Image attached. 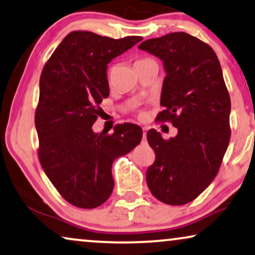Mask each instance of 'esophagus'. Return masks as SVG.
I'll use <instances>...</instances> for the list:
<instances>
[{
  "mask_svg": "<svg viewBox=\"0 0 255 255\" xmlns=\"http://www.w3.org/2000/svg\"><path fill=\"white\" fill-rule=\"evenodd\" d=\"M142 142H146V128L144 127L143 128V138H142Z\"/></svg>",
  "mask_w": 255,
  "mask_h": 255,
  "instance_id": "1",
  "label": "esophagus"
}]
</instances>
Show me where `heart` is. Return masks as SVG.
<instances>
[{
    "label": "heart",
    "mask_w": 255,
    "mask_h": 255,
    "mask_svg": "<svg viewBox=\"0 0 255 255\" xmlns=\"http://www.w3.org/2000/svg\"><path fill=\"white\" fill-rule=\"evenodd\" d=\"M143 60H148V59H143ZM143 60H138V61H143ZM138 61H137V62H138Z\"/></svg>",
    "instance_id": "heart-1"
}]
</instances>
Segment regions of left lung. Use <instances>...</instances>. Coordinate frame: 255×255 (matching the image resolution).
Masks as SVG:
<instances>
[{
    "mask_svg": "<svg viewBox=\"0 0 255 255\" xmlns=\"http://www.w3.org/2000/svg\"><path fill=\"white\" fill-rule=\"evenodd\" d=\"M139 49L163 61L158 121H171L178 134L164 139L146 134L156 160L146 184L156 199L171 206L191 202L211 184L230 141L231 102L214 49L185 32L143 41Z\"/></svg>",
    "mask_w": 255,
    "mask_h": 255,
    "instance_id": "left-lung-1",
    "label": "left lung"
}]
</instances>
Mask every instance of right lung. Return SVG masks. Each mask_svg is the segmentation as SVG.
<instances>
[{
  "instance_id": "add662e5",
  "label": "right lung",
  "mask_w": 255,
  "mask_h": 255,
  "mask_svg": "<svg viewBox=\"0 0 255 255\" xmlns=\"http://www.w3.org/2000/svg\"><path fill=\"white\" fill-rule=\"evenodd\" d=\"M142 40L74 31L46 62L39 83L35 129L39 159L57 192L75 207L92 209L112 194V164L142 139L137 125L95 132L100 103L110 95L107 64Z\"/></svg>"
}]
</instances>
